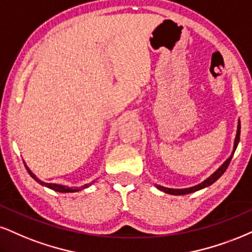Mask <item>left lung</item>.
<instances>
[{
  "label": "left lung",
  "instance_id": "obj_1",
  "mask_svg": "<svg viewBox=\"0 0 252 252\" xmlns=\"http://www.w3.org/2000/svg\"><path fill=\"white\" fill-rule=\"evenodd\" d=\"M240 134H241V123H238V128H237V134H236V139H235V145H234V152H232L231 157L229 158L228 160L225 161L224 163L222 164L221 167H220L219 169L216 170L215 173L213 174L212 176H209L206 181H203L200 185L195 186V187H191V188H186V189H170V188H166V187H161V186H157L158 189H160L161 191H164L167 192V194H170V195H186V194H190V192H194L196 190H200V189L204 188V187H208V186L213 185L214 182L216 181V180H219L221 176L223 175V173L225 172L226 168H228L229 163H230V161L232 159V155H234L236 148H237V145L238 142H240Z\"/></svg>",
  "mask_w": 252,
  "mask_h": 252
}]
</instances>
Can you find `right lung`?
<instances>
[{"mask_svg":"<svg viewBox=\"0 0 252 252\" xmlns=\"http://www.w3.org/2000/svg\"><path fill=\"white\" fill-rule=\"evenodd\" d=\"M26 168H27V170H28V173L30 174V176H31V178H32L33 180H36V181L38 182V183H40V185H42V186H45V187L50 188V189H52V190H56V191H60V192H74V191L80 190V189H84V188L89 187V186H90V183H89V185L83 186V187H80V188H70V187H66V186L56 185V183H45V182L40 181L39 179H37L36 176H35V174L31 172V170H30L29 168H28L27 166H26Z\"/></svg>","mask_w":252,"mask_h":252,"instance_id":"right-lung-1","label":"right lung"}]
</instances>
